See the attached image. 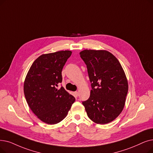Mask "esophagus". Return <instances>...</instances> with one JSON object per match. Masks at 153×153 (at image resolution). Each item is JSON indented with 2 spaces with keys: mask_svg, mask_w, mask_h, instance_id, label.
<instances>
[{
  "mask_svg": "<svg viewBox=\"0 0 153 153\" xmlns=\"http://www.w3.org/2000/svg\"><path fill=\"white\" fill-rule=\"evenodd\" d=\"M74 94L75 97H77L78 95H79V92L77 91H76V92H74Z\"/></svg>",
  "mask_w": 153,
  "mask_h": 153,
  "instance_id": "esophagus-1",
  "label": "esophagus"
}]
</instances>
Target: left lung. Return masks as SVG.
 <instances>
[{"instance_id":"1","label":"left lung","mask_w":153,"mask_h":153,"mask_svg":"<svg viewBox=\"0 0 153 153\" xmlns=\"http://www.w3.org/2000/svg\"><path fill=\"white\" fill-rule=\"evenodd\" d=\"M80 56L87 66L92 88L82 104L93 122L109 123L120 114L125 104L128 83L124 71L108 51L84 50Z\"/></svg>"}]
</instances>
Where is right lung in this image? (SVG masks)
Segmentation results:
<instances>
[{
  "label": "right lung",
  "instance_id": "add662e5",
  "mask_svg": "<svg viewBox=\"0 0 153 153\" xmlns=\"http://www.w3.org/2000/svg\"><path fill=\"white\" fill-rule=\"evenodd\" d=\"M70 51H61L39 56L26 76L24 92L29 108L37 117L48 124H55L67 116L75 97L61 86L62 70Z\"/></svg>",
  "mask_w": 153,
  "mask_h": 153
}]
</instances>
